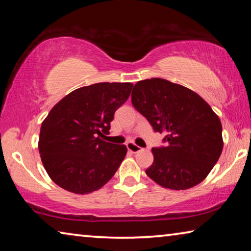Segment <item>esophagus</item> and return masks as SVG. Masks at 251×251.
<instances>
[{"mask_svg":"<svg viewBox=\"0 0 251 251\" xmlns=\"http://www.w3.org/2000/svg\"><path fill=\"white\" fill-rule=\"evenodd\" d=\"M126 146H127V150H128L131 152H138L139 151H142V147L137 146L134 143H127Z\"/></svg>","mask_w":251,"mask_h":251,"instance_id":"obj_1","label":"esophagus"}]
</instances>
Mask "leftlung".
<instances>
[{
	"instance_id": "left-lung-1",
	"label": "left lung",
	"mask_w": 251,
	"mask_h": 251,
	"mask_svg": "<svg viewBox=\"0 0 251 251\" xmlns=\"http://www.w3.org/2000/svg\"><path fill=\"white\" fill-rule=\"evenodd\" d=\"M131 103L152 129L166 135V145L151 150L147 176L175 190L205 179L224 146L222 123L210 106L189 88L157 77L136 83Z\"/></svg>"
}]
</instances>
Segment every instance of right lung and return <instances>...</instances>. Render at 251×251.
Here are the masks:
<instances>
[{
	"instance_id": "1",
	"label": "right lung",
	"mask_w": 251,
	"mask_h": 251,
	"mask_svg": "<svg viewBox=\"0 0 251 251\" xmlns=\"http://www.w3.org/2000/svg\"><path fill=\"white\" fill-rule=\"evenodd\" d=\"M131 88V83L93 84L70 93L50 109L42 123L39 151L55 184L84 195L114 176L127 148L103 137Z\"/></svg>"
}]
</instances>
